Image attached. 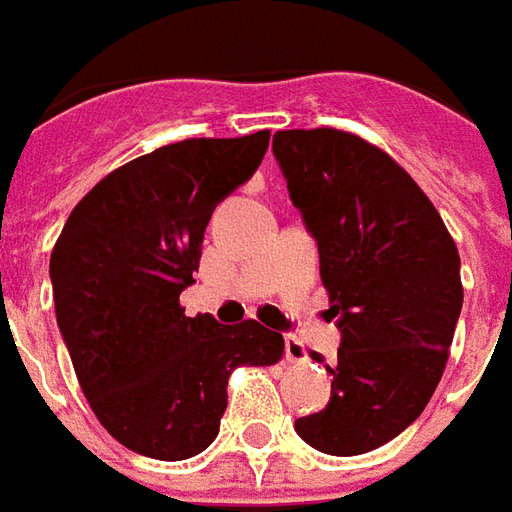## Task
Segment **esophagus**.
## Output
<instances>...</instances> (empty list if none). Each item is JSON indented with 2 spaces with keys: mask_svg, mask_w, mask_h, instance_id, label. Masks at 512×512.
Here are the masks:
<instances>
[{
  "mask_svg": "<svg viewBox=\"0 0 512 512\" xmlns=\"http://www.w3.org/2000/svg\"><path fill=\"white\" fill-rule=\"evenodd\" d=\"M306 347H303V342L300 339H295V336H286L284 342V358L289 361V364H300V361H306Z\"/></svg>",
  "mask_w": 512,
  "mask_h": 512,
  "instance_id": "34e87169",
  "label": "esophagus"
}]
</instances>
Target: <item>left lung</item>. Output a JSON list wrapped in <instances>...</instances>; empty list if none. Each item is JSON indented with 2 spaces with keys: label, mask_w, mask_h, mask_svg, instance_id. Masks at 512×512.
<instances>
[{
  "label": "left lung",
  "mask_w": 512,
  "mask_h": 512,
  "mask_svg": "<svg viewBox=\"0 0 512 512\" xmlns=\"http://www.w3.org/2000/svg\"><path fill=\"white\" fill-rule=\"evenodd\" d=\"M273 154L342 331L325 364L331 400L295 430L325 455H364L416 422L444 375L463 306L458 248L419 184L364 137L286 129Z\"/></svg>",
  "instance_id": "left-lung-1"
}]
</instances>
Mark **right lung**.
I'll use <instances>...</instances> for the list:
<instances>
[{
  "label": "right lung",
  "mask_w": 512,
  "mask_h": 512,
  "mask_svg": "<svg viewBox=\"0 0 512 512\" xmlns=\"http://www.w3.org/2000/svg\"><path fill=\"white\" fill-rule=\"evenodd\" d=\"M270 132L192 137L126 162L74 206L49 275L63 342L104 430L137 455L184 460L217 438L237 366H270L284 336L256 320L187 317L215 206L262 165Z\"/></svg>",
  "instance_id": "add662e5"
}]
</instances>
